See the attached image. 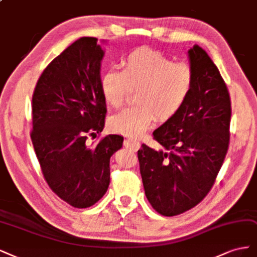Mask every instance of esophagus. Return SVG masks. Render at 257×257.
<instances>
[{"mask_svg":"<svg viewBox=\"0 0 257 257\" xmlns=\"http://www.w3.org/2000/svg\"><path fill=\"white\" fill-rule=\"evenodd\" d=\"M125 145L130 148H134V150H138V148H140V146H141L139 141H137L135 139H131V138L125 140Z\"/></svg>","mask_w":257,"mask_h":257,"instance_id":"34e87169","label":"esophagus"}]
</instances>
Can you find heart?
I'll return each instance as SVG.
<instances>
[{
	"mask_svg": "<svg viewBox=\"0 0 257 257\" xmlns=\"http://www.w3.org/2000/svg\"><path fill=\"white\" fill-rule=\"evenodd\" d=\"M194 85L192 68L174 63L169 56L143 47L121 61V70H106L100 79L104 100L114 107L125 103L131 89L138 90L137 104L111 117V128L126 136H140L157 117L167 121L181 110Z\"/></svg>",
	"mask_w": 257,
	"mask_h": 257,
	"instance_id": "b5f03b06",
	"label": "heart"
}]
</instances>
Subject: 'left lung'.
<instances>
[{"label":"left lung","mask_w":257,"mask_h":257,"mask_svg":"<svg viewBox=\"0 0 257 257\" xmlns=\"http://www.w3.org/2000/svg\"><path fill=\"white\" fill-rule=\"evenodd\" d=\"M194 73L181 110L154 131L164 151L138 152L145 195L156 211L173 217L193 208L210 191L229 143L230 99L219 69L205 50H188Z\"/></svg>","instance_id":"8db88e82"}]
</instances>
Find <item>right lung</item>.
Segmentation results:
<instances>
[{"instance_id":"right-lung-1","label":"right lung","mask_w":257,"mask_h":257,"mask_svg":"<svg viewBox=\"0 0 257 257\" xmlns=\"http://www.w3.org/2000/svg\"><path fill=\"white\" fill-rule=\"evenodd\" d=\"M103 56L97 38L81 37L47 66L32 98L31 139L44 177L57 196L76 208L93 206L105 194L110 159L123 141L109 135L96 145L86 142L87 135L104 127Z\"/></svg>"}]
</instances>
